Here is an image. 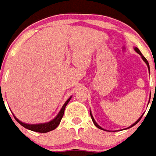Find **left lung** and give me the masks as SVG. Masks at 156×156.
<instances>
[{"label":"left lung","mask_w":156,"mask_h":156,"mask_svg":"<svg viewBox=\"0 0 156 156\" xmlns=\"http://www.w3.org/2000/svg\"><path fill=\"white\" fill-rule=\"evenodd\" d=\"M134 51H136L137 53H138V54H139V55H141L142 58H143V60L144 61V62H145V63H146V64H147V68H148V69H149V71H150V67H149V63H148V61L147 60V58H146L145 57L143 56V54H142L141 52H140V51H139V48H137V47H134ZM90 115H91V118H92V120H93V123H94V125H95L96 126H97V127H98V128H99V129H103V128H101V126H100L98 125V123L96 122V121L94 120V118H93V114H92V113H91V111H90ZM142 117H143V115H142L141 117H140V118H139V119H138V120H137L136 122H135L134 123V124H133V125H131V126H129V127H127V128H126V129H129V128L132 127V126H134L135 125V124H137V123L139 122V121H140V119H141V118H142ZM104 130H105V131H109V130H106V129H104Z\"/></svg>","instance_id":"obj_1"}]
</instances>
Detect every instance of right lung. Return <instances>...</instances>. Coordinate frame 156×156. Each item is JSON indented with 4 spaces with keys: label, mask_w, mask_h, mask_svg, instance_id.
Wrapping results in <instances>:
<instances>
[{
    "label": "right lung",
    "mask_w": 156,
    "mask_h": 156,
    "mask_svg": "<svg viewBox=\"0 0 156 156\" xmlns=\"http://www.w3.org/2000/svg\"><path fill=\"white\" fill-rule=\"evenodd\" d=\"M71 98H72V97H70V98L66 101V102L64 103L63 107H62V109H60V111L58 112V113L57 114L56 117H55L53 120L50 121L48 122L39 123V124H27V123H24L22 122H21V121H19L14 115H13H13L17 122L19 123L20 125H22L23 127L27 128V129H30V130L38 132V133H47V132H49L51 131V130L55 129L58 125H59L61 119L63 118V113H64L65 107L67 106V105H68V102L70 101Z\"/></svg>",
    "instance_id": "add662e5"
}]
</instances>
